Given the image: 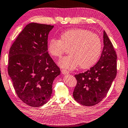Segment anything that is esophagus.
<instances>
[{
  "instance_id": "esophagus-1",
  "label": "esophagus",
  "mask_w": 128,
  "mask_h": 128,
  "mask_svg": "<svg viewBox=\"0 0 128 128\" xmlns=\"http://www.w3.org/2000/svg\"><path fill=\"white\" fill-rule=\"evenodd\" d=\"M62 73L63 74H69V72L68 70H66V69H62Z\"/></svg>"
}]
</instances>
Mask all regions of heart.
<instances>
[{"label":"heart","instance_id":"b5f03b06","mask_svg":"<svg viewBox=\"0 0 128 128\" xmlns=\"http://www.w3.org/2000/svg\"><path fill=\"white\" fill-rule=\"evenodd\" d=\"M102 48V41L96 34L84 29H70L62 33L60 40L51 39L48 43V52L60 58L69 48L70 55L60 60L62 68L72 70L77 66L88 69L98 61Z\"/></svg>","mask_w":128,"mask_h":128}]
</instances>
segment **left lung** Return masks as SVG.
Returning <instances> with one entry per match:
<instances>
[{"label": "left lung", "instance_id": "8db88e82", "mask_svg": "<svg viewBox=\"0 0 128 128\" xmlns=\"http://www.w3.org/2000/svg\"><path fill=\"white\" fill-rule=\"evenodd\" d=\"M103 43L98 62L89 70L74 76L77 84L73 92V98L83 106H92L102 100L116 77L117 55L105 31Z\"/></svg>", "mask_w": 128, "mask_h": 128}]
</instances>
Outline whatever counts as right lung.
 <instances>
[{"label":"right lung","mask_w":128,"mask_h":128,"mask_svg":"<svg viewBox=\"0 0 128 128\" xmlns=\"http://www.w3.org/2000/svg\"><path fill=\"white\" fill-rule=\"evenodd\" d=\"M53 25L30 23L9 51L8 72L17 96L33 107L46 104L52 92L60 68L49 55L47 39Z\"/></svg>","instance_id":"obj_1"}]
</instances>
